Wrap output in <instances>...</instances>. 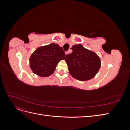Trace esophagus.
<instances>
[{
	"label": "esophagus",
	"instance_id": "1",
	"mask_svg": "<svg viewBox=\"0 0 130 130\" xmlns=\"http://www.w3.org/2000/svg\"><path fill=\"white\" fill-rule=\"evenodd\" d=\"M69 53H70V50H69V51H68V52H66L65 53V54H66V55H67V54H69Z\"/></svg>",
	"mask_w": 130,
	"mask_h": 130
}]
</instances>
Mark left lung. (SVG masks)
<instances>
[{
  "instance_id": "left-lung-1",
  "label": "left lung",
  "mask_w": 130,
  "mask_h": 130,
  "mask_svg": "<svg viewBox=\"0 0 130 130\" xmlns=\"http://www.w3.org/2000/svg\"><path fill=\"white\" fill-rule=\"evenodd\" d=\"M71 49L73 52L67 55L65 58L70 74L80 81L89 80L95 76L101 67L96 54L81 44L74 45Z\"/></svg>"
}]
</instances>
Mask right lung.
I'll return each mask as SVG.
<instances>
[{"mask_svg":"<svg viewBox=\"0 0 130 130\" xmlns=\"http://www.w3.org/2000/svg\"><path fill=\"white\" fill-rule=\"evenodd\" d=\"M62 47L53 43L37 48L30 57V67L34 73L41 77L52 75L58 63L65 59Z\"/></svg>","mask_w":130,"mask_h":130,"instance_id":"right-lung-1","label":"right lung"}]
</instances>
